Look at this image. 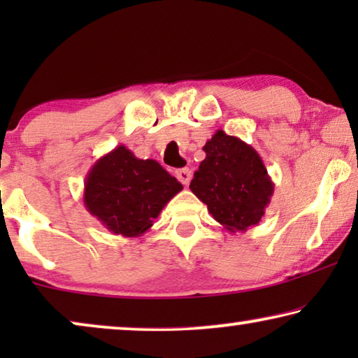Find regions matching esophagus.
<instances>
[{
  "label": "esophagus",
  "instance_id": "34e87169",
  "mask_svg": "<svg viewBox=\"0 0 358 358\" xmlns=\"http://www.w3.org/2000/svg\"><path fill=\"white\" fill-rule=\"evenodd\" d=\"M176 178H178L184 185H187L190 182V179H192V171H190L189 168L178 169L176 171Z\"/></svg>",
  "mask_w": 358,
  "mask_h": 358
}]
</instances>
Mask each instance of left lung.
Returning a JSON list of instances; mask_svg holds the SVG:
<instances>
[{
	"label": "left lung",
	"mask_w": 358,
	"mask_h": 358,
	"mask_svg": "<svg viewBox=\"0 0 358 358\" xmlns=\"http://www.w3.org/2000/svg\"><path fill=\"white\" fill-rule=\"evenodd\" d=\"M203 151L189 187L227 231L244 233L261 222L273 195L264 161L251 145L223 130L215 131Z\"/></svg>",
	"instance_id": "obj_1"
}]
</instances>
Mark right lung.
<instances>
[{"label": "right lung", "instance_id": "1", "mask_svg": "<svg viewBox=\"0 0 358 358\" xmlns=\"http://www.w3.org/2000/svg\"><path fill=\"white\" fill-rule=\"evenodd\" d=\"M180 190L182 184L158 161L136 158L119 145L86 174L83 202L110 233L136 238L153 227V220Z\"/></svg>", "mask_w": 358, "mask_h": 358}]
</instances>
